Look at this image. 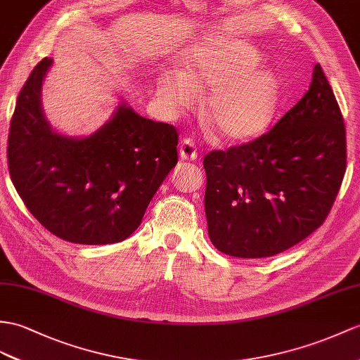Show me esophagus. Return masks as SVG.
Wrapping results in <instances>:
<instances>
[{
  "instance_id": "34e87169",
  "label": "esophagus",
  "mask_w": 360,
  "mask_h": 360,
  "mask_svg": "<svg viewBox=\"0 0 360 360\" xmlns=\"http://www.w3.org/2000/svg\"><path fill=\"white\" fill-rule=\"evenodd\" d=\"M180 159L183 160H195L197 159V148L191 139H183V142L179 146Z\"/></svg>"
}]
</instances>
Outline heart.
Returning a JSON list of instances; mask_svg holds the SVG:
<instances>
[{
    "label": "heart",
    "mask_w": 360,
    "mask_h": 360,
    "mask_svg": "<svg viewBox=\"0 0 360 360\" xmlns=\"http://www.w3.org/2000/svg\"><path fill=\"white\" fill-rule=\"evenodd\" d=\"M259 53L250 44L209 38L185 55V73L166 70L157 79V98L165 112L175 116L195 103L198 91L209 90L205 114L218 134L244 142L264 133L279 102V82L261 68Z\"/></svg>",
    "instance_id": "heart-1"
}]
</instances>
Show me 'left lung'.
Segmentation results:
<instances>
[{
    "instance_id": "left-lung-1",
    "label": "left lung",
    "mask_w": 360,
    "mask_h": 360,
    "mask_svg": "<svg viewBox=\"0 0 360 360\" xmlns=\"http://www.w3.org/2000/svg\"><path fill=\"white\" fill-rule=\"evenodd\" d=\"M203 166L209 238L226 255L274 257L316 231L347 169L344 117L322 67L274 128L207 153Z\"/></svg>"
}]
</instances>
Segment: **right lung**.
Returning a JSON list of instances; mask_svg holds the SVG:
<instances>
[{
  "instance_id": "1",
  "label": "right lung",
  "mask_w": 360,
  "mask_h": 360,
  "mask_svg": "<svg viewBox=\"0 0 360 360\" xmlns=\"http://www.w3.org/2000/svg\"><path fill=\"white\" fill-rule=\"evenodd\" d=\"M50 65L44 58L16 99L7 139L11 179L30 214L60 240L124 241L177 163V129L120 105L90 137L53 133L41 108Z\"/></svg>"
}]
</instances>
